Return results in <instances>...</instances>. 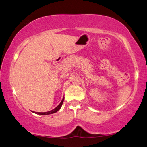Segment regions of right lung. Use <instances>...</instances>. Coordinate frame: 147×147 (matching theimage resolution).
I'll use <instances>...</instances> for the list:
<instances>
[{"instance_id": "1", "label": "right lung", "mask_w": 147, "mask_h": 147, "mask_svg": "<svg viewBox=\"0 0 147 147\" xmlns=\"http://www.w3.org/2000/svg\"><path fill=\"white\" fill-rule=\"evenodd\" d=\"M63 100H64V98H63V100H61V103H60L59 105L57 106V107H56L55 108H54L53 110H51V111H49V112H35V113L38 114H41V115H45V114H51L55 113V112H57L58 110H59L60 108H61V106H62V104H63Z\"/></svg>"}]
</instances>
